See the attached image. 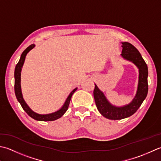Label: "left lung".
Listing matches in <instances>:
<instances>
[{
    "mask_svg": "<svg viewBox=\"0 0 161 161\" xmlns=\"http://www.w3.org/2000/svg\"><path fill=\"white\" fill-rule=\"evenodd\" d=\"M122 51L121 57L131 62L138 69V85L136 96L129 104L116 106L107 99L104 93L94 84V97L99 112L107 119L118 120L129 117L140 108L148 93V67L138 50L129 42H122Z\"/></svg>",
    "mask_w": 161,
    "mask_h": 161,
    "instance_id": "1",
    "label": "left lung"
}]
</instances>
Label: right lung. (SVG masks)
<instances>
[{"mask_svg":"<svg viewBox=\"0 0 161 161\" xmlns=\"http://www.w3.org/2000/svg\"><path fill=\"white\" fill-rule=\"evenodd\" d=\"M35 44H31V46L25 48L24 51L23 52L20 60H19V62L16 65L15 67V70H14V92H15V95L16 99H17L18 101L20 103L21 107L23 108V109L25 110V112L27 113L29 116L32 117V119H34L35 120L37 121H42V122H48V121H54L56 120L59 118H60L63 114L66 113V111L67 110L68 108H69V105L70 101H71V98L72 97V95L76 91L77 87L75 88L73 90H72L70 94H69V96L67 97V99L65 100L64 103L63 104L60 109L58 110L55 111V112H53L52 113H49V114H39L34 112L31 108L28 106V104L25 103V100L24 99V97H23V94H22V92H21V69L23 67V65L24 64L25 62V59L26 57V55L28 54V53L31 50H32V48H35Z\"/></svg>","mask_w":161,"mask_h":161,"instance_id":"right-lung-1","label":"right lung"}]
</instances>
